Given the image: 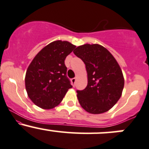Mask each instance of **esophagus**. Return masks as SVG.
Instances as JSON below:
<instances>
[{
  "label": "esophagus",
  "mask_w": 149,
  "mask_h": 149,
  "mask_svg": "<svg viewBox=\"0 0 149 149\" xmlns=\"http://www.w3.org/2000/svg\"><path fill=\"white\" fill-rule=\"evenodd\" d=\"M76 79H75V78H73V79H71V83H72V85H73V86H75V84H76Z\"/></svg>",
  "instance_id": "34e87169"
}]
</instances>
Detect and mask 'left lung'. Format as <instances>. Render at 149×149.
<instances>
[{"label":"left lung","instance_id":"8db88e82","mask_svg":"<svg viewBox=\"0 0 149 149\" xmlns=\"http://www.w3.org/2000/svg\"><path fill=\"white\" fill-rule=\"evenodd\" d=\"M86 65L88 84L77 91L79 103L87 112L108 111L119 100L124 86L123 73L118 62L106 48L98 44H84L73 51Z\"/></svg>","mask_w":149,"mask_h":149}]
</instances>
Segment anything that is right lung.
<instances>
[{
  "label": "right lung",
  "instance_id": "1",
  "mask_svg": "<svg viewBox=\"0 0 149 149\" xmlns=\"http://www.w3.org/2000/svg\"><path fill=\"white\" fill-rule=\"evenodd\" d=\"M75 48L68 41L56 40L33 59L26 70L25 84L28 95L37 106L54 109L72 88L64 61Z\"/></svg>",
  "mask_w": 149,
  "mask_h": 149
}]
</instances>
